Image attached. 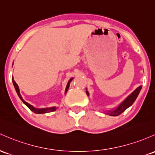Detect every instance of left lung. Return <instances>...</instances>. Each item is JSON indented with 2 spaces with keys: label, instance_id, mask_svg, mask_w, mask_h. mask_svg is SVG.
Listing matches in <instances>:
<instances>
[{
  "label": "left lung",
  "instance_id": "left-lung-1",
  "mask_svg": "<svg viewBox=\"0 0 155 155\" xmlns=\"http://www.w3.org/2000/svg\"><path fill=\"white\" fill-rule=\"evenodd\" d=\"M141 88H142V86H139L138 87L136 88V89L132 92V93L127 97L124 101L122 103L120 104V105L114 110H111V111H107V115H111V116H117V115H119L120 114H121L123 112H124L127 108L130 107L131 105L134 103V101H135V99L137 98V96H138L139 93H140ZM86 93L87 96H89V93L87 91H86Z\"/></svg>",
  "mask_w": 155,
  "mask_h": 155
}]
</instances>
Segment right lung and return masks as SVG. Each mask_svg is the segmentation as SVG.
<instances>
[{
    "instance_id": "obj_1",
    "label": "right lung",
    "mask_w": 155,
    "mask_h": 155,
    "mask_svg": "<svg viewBox=\"0 0 155 155\" xmlns=\"http://www.w3.org/2000/svg\"><path fill=\"white\" fill-rule=\"evenodd\" d=\"M72 80H73V78H71V79L68 81V82L67 86H66V89H65V92H64V93H67L68 90L69 86H70V83H71V81H72ZM12 82H13V84H14V87H15V91H16L17 93H18V96H19V98H20V99H21V101H23V102L26 105V106L30 109V110H31V111L34 112V113H37V114L46 113H50V112L55 111V110H57L56 107H50V108H41V109H37V108L34 107L33 106H31V105L29 104H28V103L26 102V101H25L23 99V98H22L21 95H20V93L19 87H18V84H17V83L15 82L14 79H13V78H12Z\"/></svg>"
}]
</instances>
